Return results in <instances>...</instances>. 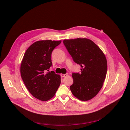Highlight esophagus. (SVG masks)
I'll return each instance as SVG.
<instances>
[{"label":"esophagus","mask_w":130,"mask_h":130,"mask_svg":"<svg viewBox=\"0 0 130 130\" xmlns=\"http://www.w3.org/2000/svg\"><path fill=\"white\" fill-rule=\"evenodd\" d=\"M60 75L61 77H66L68 75V74H61Z\"/></svg>","instance_id":"esophagus-1"}]
</instances>
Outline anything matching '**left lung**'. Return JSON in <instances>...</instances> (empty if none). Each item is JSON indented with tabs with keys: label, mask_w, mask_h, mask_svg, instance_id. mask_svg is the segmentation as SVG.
<instances>
[{
	"label": "left lung",
	"mask_w": 130,
	"mask_h": 130,
	"mask_svg": "<svg viewBox=\"0 0 130 130\" xmlns=\"http://www.w3.org/2000/svg\"><path fill=\"white\" fill-rule=\"evenodd\" d=\"M63 43L73 60L81 66V73H73L70 86L74 97L88 101L96 95L106 78L107 62L100 48L87 38L65 39Z\"/></svg>",
	"instance_id": "8db88e82"
}]
</instances>
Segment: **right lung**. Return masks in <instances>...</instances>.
I'll use <instances>...</instances> for the list:
<instances>
[{
  "instance_id": "obj_1",
  "label": "right lung",
  "mask_w": 130,
  "mask_h": 130,
  "mask_svg": "<svg viewBox=\"0 0 130 130\" xmlns=\"http://www.w3.org/2000/svg\"><path fill=\"white\" fill-rule=\"evenodd\" d=\"M61 42L46 40L34 42L21 61V75L26 88L34 97L43 101L52 99L60 84V75L49 69L52 65L53 50Z\"/></svg>"
}]
</instances>
